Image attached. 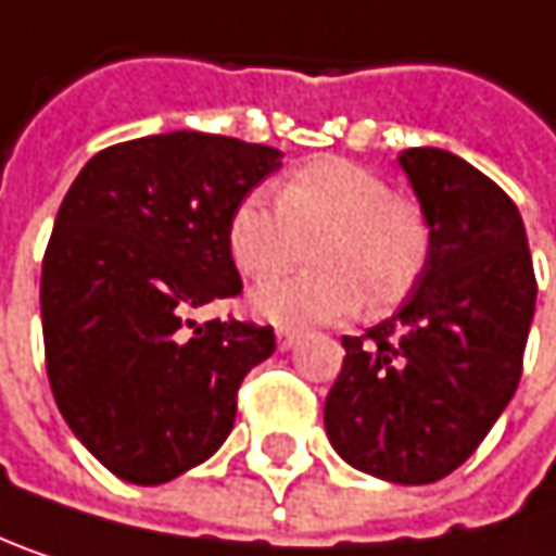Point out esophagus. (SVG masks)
<instances>
[{
	"mask_svg": "<svg viewBox=\"0 0 556 556\" xmlns=\"http://www.w3.org/2000/svg\"><path fill=\"white\" fill-rule=\"evenodd\" d=\"M298 340H301V330H291V327H281V330H278V350H281V353L294 350Z\"/></svg>",
	"mask_w": 556,
	"mask_h": 556,
	"instance_id": "obj_1",
	"label": "esophagus"
}]
</instances>
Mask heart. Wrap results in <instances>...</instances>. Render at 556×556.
Masks as SVG:
<instances>
[{"label":"heart","instance_id":"heart-1","mask_svg":"<svg viewBox=\"0 0 556 556\" xmlns=\"http://www.w3.org/2000/svg\"><path fill=\"white\" fill-rule=\"evenodd\" d=\"M314 239L320 268L252 288L255 317L278 327L343 320L366 304V294L372 307H392L415 288L430 255V226L415 200L343 157L291 170L278 203L262 190L245 193L226 223L229 255L249 278L298 265Z\"/></svg>","mask_w":556,"mask_h":556}]
</instances>
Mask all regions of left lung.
Returning a JSON list of instances; mask_svg holds the SVG:
<instances>
[{"label": "left lung", "instance_id": "1", "mask_svg": "<svg viewBox=\"0 0 556 556\" xmlns=\"http://www.w3.org/2000/svg\"><path fill=\"white\" fill-rule=\"evenodd\" d=\"M399 164L430 255L389 320L343 337L324 427L353 469L424 485L463 466L508 408L538 281L521 213L495 180L443 148H408Z\"/></svg>", "mask_w": 556, "mask_h": 556}]
</instances>
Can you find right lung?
<instances>
[{"instance_id":"obj_1","label":"right lung","mask_w":556,"mask_h":556,"mask_svg":"<svg viewBox=\"0 0 556 556\" xmlns=\"http://www.w3.org/2000/svg\"><path fill=\"white\" fill-rule=\"evenodd\" d=\"M281 167L268 144L167 132L93 154L71 184L41 265L54 402L119 479L161 485L210 459L236 392L275 353V330L190 320L236 298L232 206Z\"/></svg>"}]
</instances>
